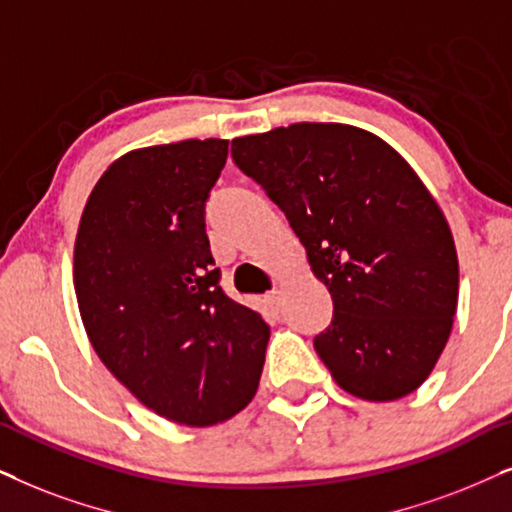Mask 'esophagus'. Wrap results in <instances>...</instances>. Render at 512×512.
I'll return each instance as SVG.
<instances>
[{
  "instance_id": "1",
  "label": "esophagus",
  "mask_w": 512,
  "mask_h": 512,
  "mask_svg": "<svg viewBox=\"0 0 512 512\" xmlns=\"http://www.w3.org/2000/svg\"><path fill=\"white\" fill-rule=\"evenodd\" d=\"M281 299H283L281 290H274V292H271V295H267V304H269L274 311H278V309H281Z\"/></svg>"
}]
</instances>
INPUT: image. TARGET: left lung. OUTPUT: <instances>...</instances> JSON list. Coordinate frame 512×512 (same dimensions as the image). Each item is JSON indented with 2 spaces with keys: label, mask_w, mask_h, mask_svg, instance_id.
<instances>
[{
  "label": "left lung",
  "mask_w": 512,
  "mask_h": 512,
  "mask_svg": "<svg viewBox=\"0 0 512 512\" xmlns=\"http://www.w3.org/2000/svg\"><path fill=\"white\" fill-rule=\"evenodd\" d=\"M283 210L335 316L316 353L346 393L391 403L424 384L452 335L459 257L445 213L395 149L349 124L231 140Z\"/></svg>",
  "instance_id": "obj_1"
}]
</instances>
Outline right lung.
<instances>
[{"mask_svg": "<svg viewBox=\"0 0 512 512\" xmlns=\"http://www.w3.org/2000/svg\"><path fill=\"white\" fill-rule=\"evenodd\" d=\"M229 140L131 149L95 182L74 241L81 323L147 410L215 426L260 386L269 325L220 288L203 222Z\"/></svg>", "mask_w": 512, "mask_h": 512, "instance_id": "1", "label": "right lung"}]
</instances>
